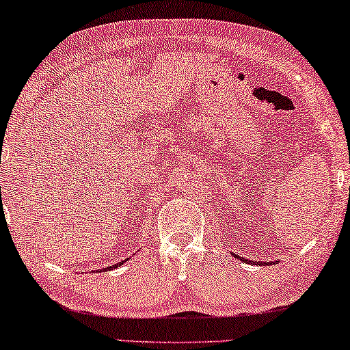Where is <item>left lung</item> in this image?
Wrapping results in <instances>:
<instances>
[{
  "label": "left lung",
  "mask_w": 350,
  "mask_h": 350,
  "mask_svg": "<svg viewBox=\"0 0 350 350\" xmlns=\"http://www.w3.org/2000/svg\"><path fill=\"white\" fill-rule=\"evenodd\" d=\"M237 256V255H236ZM237 258L239 260H242V262H244V260H245V262H249V263H254V262H252V260H247V258H241V256H237Z\"/></svg>",
  "instance_id": "left-lung-1"
}]
</instances>
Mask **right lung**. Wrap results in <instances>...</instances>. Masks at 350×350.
I'll return each mask as SVG.
<instances>
[{"mask_svg": "<svg viewBox=\"0 0 350 350\" xmlns=\"http://www.w3.org/2000/svg\"><path fill=\"white\" fill-rule=\"evenodd\" d=\"M122 262H119V263H116V265H113V267H108V268H106V269H111V268H118L119 267V265H121Z\"/></svg>", "mask_w": 350, "mask_h": 350, "instance_id": "obj_1", "label": "right lung"}]
</instances>
